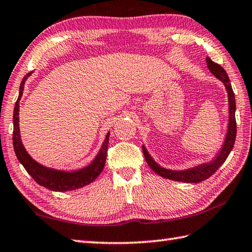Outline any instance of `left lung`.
I'll return each instance as SVG.
<instances>
[{"label": "left lung", "instance_id": "8db88e82", "mask_svg": "<svg viewBox=\"0 0 252 252\" xmlns=\"http://www.w3.org/2000/svg\"><path fill=\"white\" fill-rule=\"evenodd\" d=\"M206 62H208L209 70L212 72V74L219 78L220 82H223L224 86L226 88L228 95V127L227 133H226L225 141L221 145V149L219 151L218 154L214 156V158L204 162V164H200L198 166L192 167L189 169L185 170H172V169H166L164 167L159 166L154 160V158L150 155V153L147 152L146 147L143 145V153H144L146 162L149 166L155 171L157 175H159L162 178L175 180V181H181V182H190V184H198V182L204 181L214 174L220 167L224 164V161L227 159L229 153L231 152L235 144L236 140V132H237V125H236V118H235V111H236V101H235V94L231 88V84L229 82V78L227 73L221 67L220 64L215 63L211 60L210 58H206Z\"/></svg>", "mask_w": 252, "mask_h": 252}]
</instances>
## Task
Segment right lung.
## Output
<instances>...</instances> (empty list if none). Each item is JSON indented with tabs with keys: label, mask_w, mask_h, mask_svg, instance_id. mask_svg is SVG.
Instances as JSON below:
<instances>
[{
	"label": "right lung",
	"mask_w": 252,
	"mask_h": 252,
	"mask_svg": "<svg viewBox=\"0 0 252 252\" xmlns=\"http://www.w3.org/2000/svg\"><path fill=\"white\" fill-rule=\"evenodd\" d=\"M32 72L27 73L24 76L21 83V87H19V95L17 101L14 107L13 145L17 159L38 185H40L49 190L60 192L71 191L92 184L101 174L103 167H105L110 132L107 133L105 141H103L99 152H98V154L91 164L84 167V168L72 171L49 168V167L39 164V162L32 158V156L28 154L26 149L24 147L21 139V131H19V100H21L23 96L25 82L32 75Z\"/></svg>",
	"instance_id": "obj_1"
}]
</instances>
